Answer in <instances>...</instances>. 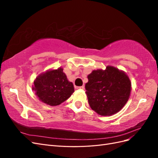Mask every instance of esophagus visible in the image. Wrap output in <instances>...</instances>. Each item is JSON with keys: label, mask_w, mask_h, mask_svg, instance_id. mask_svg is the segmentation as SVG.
I'll use <instances>...</instances> for the list:
<instances>
[{"label": "esophagus", "mask_w": 158, "mask_h": 158, "mask_svg": "<svg viewBox=\"0 0 158 158\" xmlns=\"http://www.w3.org/2000/svg\"><path fill=\"white\" fill-rule=\"evenodd\" d=\"M77 88H78V89H84V85H82V86L78 87Z\"/></svg>", "instance_id": "esophagus-1"}]
</instances>
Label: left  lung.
Listing matches in <instances>:
<instances>
[{"instance_id": "1", "label": "left lung", "mask_w": 158, "mask_h": 158, "mask_svg": "<svg viewBox=\"0 0 158 158\" xmlns=\"http://www.w3.org/2000/svg\"><path fill=\"white\" fill-rule=\"evenodd\" d=\"M88 79L85 88L89 105L100 115H112L128 102L131 83L123 72L109 66L105 70H93Z\"/></svg>"}]
</instances>
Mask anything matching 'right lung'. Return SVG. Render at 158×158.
<instances>
[{
  "instance_id": "add662e5",
  "label": "right lung",
  "mask_w": 158,
  "mask_h": 158,
  "mask_svg": "<svg viewBox=\"0 0 158 158\" xmlns=\"http://www.w3.org/2000/svg\"><path fill=\"white\" fill-rule=\"evenodd\" d=\"M33 89L41 102L51 106L64 102L74 92L73 84L69 82L61 68L38 76Z\"/></svg>"
}]
</instances>
